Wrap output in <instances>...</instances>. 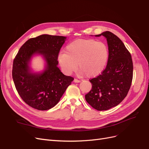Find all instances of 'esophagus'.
I'll use <instances>...</instances> for the list:
<instances>
[{
    "label": "esophagus",
    "instance_id": "1",
    "mask_svg": "<svg viewBox=\"0 0 149 149\" xmlns=\"http://www.w3.org/2000/svg\"><path fill=\"white\" fill-rule=\"evenodd\" d=\"M81 81L79 79H74V83H79Z\"/></svg>",
    "mask_w": 149,
    "mask_h": 149
}]
</instances>
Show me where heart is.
<instances>
[{
	"label": "heart",
	"mask_w": 149,
	"mask_h": 149,
	"mask_svg": "<svg viewBox=\"0 0 149 149\" xmlns=\"http://www.w3.org/2000/svg\"><path fill=\"white\" fill-rule=\"evenodd\" d=\"M109 58L107 45L94 39H78L70 42L61 52L58 60L63 71L71 74L77 68L88 78L100 74L104 70Z\"/></svg>",
	"instance_id": "obj_1"
}]
</instances>
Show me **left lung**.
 <instances>
[{
	"label": "left lung",
	"mask_w": 149,
	"mask_h": 149,
	"mask_svg": "<svg viewBox=\"0 0 149 149\" xmlns=\"http://www.w3.org/2000/svg\"><path fill=\"white\" fill-rule=\"evenodd\" d=\"M107 39L109 58L106 68L90 79L92 89L85 95L86 101L94 109L105 111L118 106L127 96L133 78L131 55L119 37L106 31L96 37Z\"/></svg>",
	"instance_id": "obj_1"
}]
</instances>
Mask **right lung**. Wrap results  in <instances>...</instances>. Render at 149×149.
I'll use <instances>...</instances> for the list:
<instances>
[{
    "label": "right lung",
    "mask_w": 149,
    "mask_h": 149,
    "mask_svg": "<svg viewBox=\"0 0 149 149\" xmlns=\"http://www.w3.org/2000/svg\"><path fill=\"white\" fill-rule=\"evenodd\" d=\"M65 39L49 35L30 38L13 60L12 78L15 88L22 100L34 109L46 111L53 107L74 80L57 67L58 56ZM35 53L42 54L47 62L46 70L40 75L31 74L29 70L28 61Z\"/></svg>",
    "instance_id": "1"
}]
</instances>
